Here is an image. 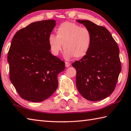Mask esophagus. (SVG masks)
<instances>
[{
	"label": "esophagus",
	"instance_id": "obj_1",
	"mask_svg": "<svg viewBox=\"0 0 131 131\" xmlns=\"http://www.w3.org/2000/svg\"><path fill=\"white\" fill-rule=\"evenodd\" d=\"M70 66V63H69L68 62H65V66H66V68H68Z\"/></svg>",
	"mask_w": 131,
	"mask_h": 131
}]
</instances>
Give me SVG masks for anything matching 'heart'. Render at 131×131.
Here are the masks:
<instances>
[{
	"instance_id": "heart-1",
	"label": "heart",
	"mask_w": 131,
	"mask_h": 131,
	"mask_svg": "<svg viewBox=\"0 0 131 131\" xmlns=\"http://www.w3.org/2000/svg\"><path fill=\"white\" fill-rule=\"evenodd\" d=\"M56 36L50 35L48 38L51 52L58 56L63 47V57L70 60L73 57L80 58L86 54L91 42V35L86 27L74 23L66 21L56 29Z\"/></svg>"
}]
</instances>
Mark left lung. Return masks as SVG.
<instances>
[{"instance_id":"obj_1","label":"left lung","mask_w":131,"mask_h":131,"mask_svg":"<svg viewBox=\"0 0 131 131\" xmlns=\"http://www.w3.org/2000/svg\"><path fill=\"white\" fill-rule=\"evenodd\" d=\"M90 30V47L80 60L72 63L75 69L79 93L90 101L106 98L114 91L122 70L119 48L106 28L88 20H77Z\"/></svg>"}]
</instances>
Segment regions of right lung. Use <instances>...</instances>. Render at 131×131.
<instances>
[{
	"label": "right lung",
	"mask_w": 131,
	"mask_h": 131,
	"mask_svg": "<svg viewBox=\"0 0 131 131\" xmlns=\"http://www.w3.org/2000/svg\"><path fill=\"white\" fill-rule=\"evenodd\" d=\"M56 20L32 23L13 37L7 56L9 79L19 95L40 102L52 95L58 86V74L65 62L50 52L48 38Z\"/></svg>",
	"instance_id": "obj_1"
}]
</instances>
